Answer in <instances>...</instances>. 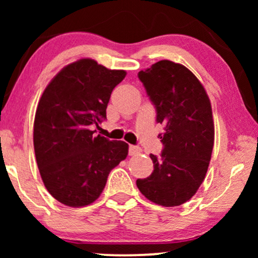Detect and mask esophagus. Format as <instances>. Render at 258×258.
I'll return each instance as SVG.
<instances>
[{
	"label": "esophagus",
	"instance_id": "34e87169",
	"mask_svg": "<svg viewBox=\"0 0 258 258\" xmlns=\"http://www.w3.org/2000/svg\"><path fill=\"white\" fill-rule=\"evenodd\" d=\"M141 153V148L137 146H129V155L130 156H135V155H139Z\"/></svg>",
	"mask_w": 258,
	"mask_h": 258
}]
</instances>
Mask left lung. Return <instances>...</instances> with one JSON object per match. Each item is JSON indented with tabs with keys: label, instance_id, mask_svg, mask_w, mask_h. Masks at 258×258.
<instances>
[{
	"label": "left lung",
	"instance_id": "left-lung-1",
	"mask_svg": "<svg viewBox=\"0 0 258 258\" xmlns=\"http://www.w3.org/2000/svg\"><path fill=\"white\" fill-rule=\"evenodd\" d=\"M139 79L164 129L158 135L161 155L150 154L154 171L136 185L151 202L181 206L195 195L209 167L215 137L210 100L188 68L168 59L141 70Z\"/></svg>",
	"mask_w": 258,
	"mask_h": 258
}]
</instances>
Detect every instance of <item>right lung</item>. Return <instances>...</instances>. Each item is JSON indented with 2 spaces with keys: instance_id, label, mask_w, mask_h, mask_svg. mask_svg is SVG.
Returning a JSON list of instances; mask_svg holds the SVG:
<instances>
[{
  "instance_id": "obj_1",
  "label": "right lung",
  "mask_w": 258,
  "mask_h": 258,
  "mask_svg": "<svg viewBox=\"0 0 258 258\" xmlns=\"http://www.w3.org/2000/svg\"><path fill=\"white\" fill-rule=\"evenodd\" d=\"M124 70H110L90 58L64 67L38 102L34 149L49 194L68 207L93 203L112 169L128 155V144L95 135L104 119L111 91Z\"/></svg>"
}]
</instances>
